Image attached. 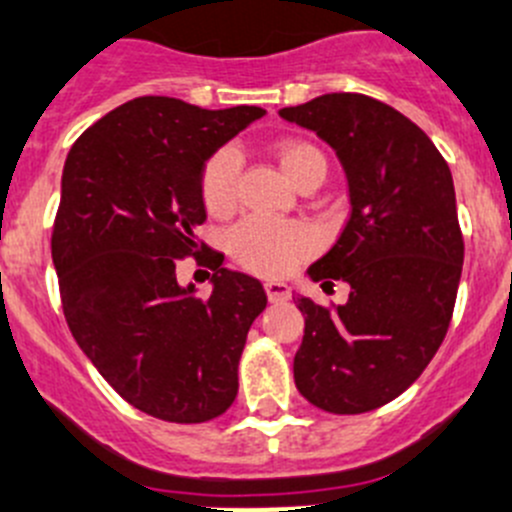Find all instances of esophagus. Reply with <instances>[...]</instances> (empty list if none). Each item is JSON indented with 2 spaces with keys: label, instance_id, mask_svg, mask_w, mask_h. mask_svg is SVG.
<instances>
[{
  "label": "esophagus",
  "instance_id": "1",
  "mask_svg": "<svg viewBox=\"0 0 512 512\" xmlns=\"http://www.w3.org/2000/svg\"><path fill=\"white\" fill-rule=\"evenodd\" d=\"M266 289V297H269V302H287L289 297H292V292H289V287L284 284V281H266L264 284Z\"/></svg>",
  "mask_w": 512,
  "mask_h": 512
}]
</instances>
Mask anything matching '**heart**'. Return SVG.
<instances>
[{"instance_id":"obj_1","label":"heart","mask_w":512,"mask_h":512,"mask_svg":"<svg viewBox=\"0 0 512 512\" xmlns=\"http://www.w3.org/2000/svg\"><path fill=\"white\" fill-rule=\"evenodd\" d=\"M274 157L292 185H320L327 175V154L304 137H281ZM241 159L233 147H223L205 159L200 170V200L210 215H228L238 205ZM314 251V236L299 223L243 220L228 233V253L259 276H284Z\"/></svg>"}]
</instances>
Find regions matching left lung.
I'll return each instance as SVG.
<instances>
[{
    "mask_svg": "<svg viewBox=\"0 0 512 512\" xmlns=\"http://www.w3.org/2000/svg\"><path fill=\"white\" fill-rule=\"evenodd\" d=\"M337 152L350 187V220L309 266L314 281H348L342 307L307 297L294 383L330 414H365L424 373L449 330L464 241L452 172L424 131L363 93H325L281 109Z\"/></svg>",
    "mask_w": 512,
    "mask_h": 512,
    "instance_id": "8db88e82",
    "label": "left lung"
}]
</instances>
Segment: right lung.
<instances>
[{"label":"right lung","mask_w":512,"mask_h":512,"mask_svg":"<svg viewBox=\"0 0 512 512\" xmlns=\"http://www.w3.org/2000/svg\"><path fill=\"white\" fill-rule=\"evenodd\" d=\"M264 114L139 96L88 126L65 159L53 223L65 322L109 386L154 419L203 424L236 401L238 360L266 292L220 269L213 248L200 253V170ZM187 255L216 271L210 298L176 284Z\"/></svg>","instance_id":"add662e5"}]
</instances>
